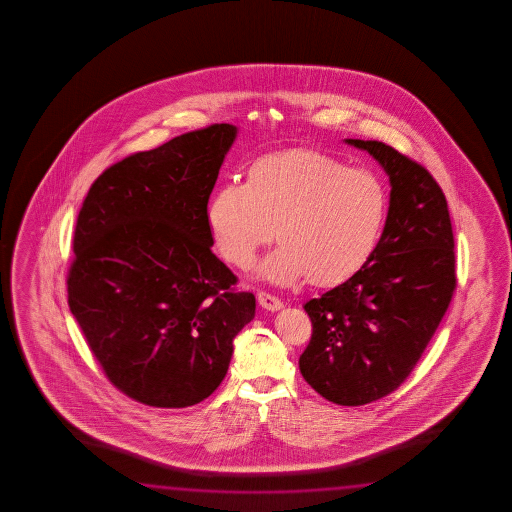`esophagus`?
<instances>
[{
    "label": "esophagus",
    "instance_id": "1",
    "mask_svg": "<svg viewBox=\"0 0 512 512\" xmlns=\"http://www.w3.org/2000/svg\"><path fill=\"white\" fill-rule=\"evenodd\" d=\"M258 303H260L261 308H265L269 312H278L283 308L281 299H278L276 295L267 294V292H258Z\"/></svg>",
    "mask_w": 512,
    "mask_h": 512
}]
</instances>
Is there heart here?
I'll return each instance as SVG.
<instances>
[{
    "instance_id": "1",
    "label": "heart",
    "mask_w": 512,
    "mask_h": 512,
    "mask_svg": "<svg viewBox=\"0 0 512 512\" xmlns=\"http://www.w3.org/2000/svg\"><path fill=\"white\" fill-rule=\"evenodd\" d=\"M380 175L335 157L294 148L260 157L247 181L227 182L209 200V233L220 254L247 269L261 245H281L258 265L274 285H342L373 258L389 218Z\"/></svg>"
}]
</instances>
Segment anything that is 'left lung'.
<instances>
[{
	"label": "left lung",
	"instance_id": "left-lung-1",
	"mask_svg": "<svg viewBox=\"0 0 512 512\" xmlns=\"http://www.w3.org/2000/svg\"><path fill=\"white\" fill-rule=\"evenodd\" d=\"M346 143L367 150L389 175V218L364 269L304 304L313 331L299 369L322 398L358 407L407 380L457 276L448 202L432 174L382 141Z\"/></svg>",
	"mask_w": 512,
	"mask_h": 512
}]
</instances>
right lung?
Wrapping results in <instances>:
<instances>
[{
  "instance_id": "obj_1",
  "label": "right lung",
  "mask_w": 512,
  "mask_h": 512,
  "mask_svg": "<svg viewBox=\"0 0 512 512\" xmlns=\"http://www.w3.org/2000/svg\"><path fill=\"white\" fill-rule=\"evenodd\" d=\"M236 138L215 123L109 166L78 213L68 303L125 396L184 408L224 380L251 292L211 252L209 195Z\"/></svg>"
}]
</instances>
